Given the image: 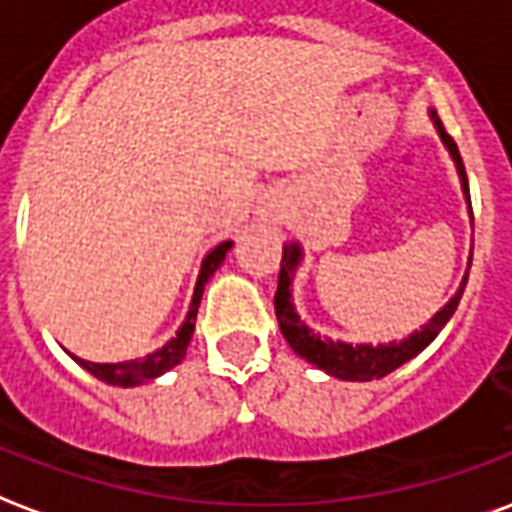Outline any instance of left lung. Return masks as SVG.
Wrapping results in <instances>:
<instances>
[{
    "mask_svg": "<svg viewBox=\"0 0 512 512\" xmlns=\"http://www.w3.org/2000/svg\"><path fill=\"white\" fill-rule=\"evenodd\" d=\"M431 119H434L436 130L439 136L445 141L447 152L453 155L455 169H458V177H461V188H464V196L469 201V182H466V171H464V160H461V152L455 147V141L447 136V130L442 128V122L436 119V114L431 111ZM469 212H472V204H469ZM302 259V251L297 242L286 245L283 248V259H281V272H278V292H275V316H278V324H281L283 338L289 341L294 352L300 354L302 360H308L316 368H322L335 379H346V382H371V379H382L395 368H401L406 360H412L417 354L423 352L428 343L434 341L439 330L450 322V316L458 308V300L464 294L466 278L461 281V289L450 297L442 311H436L434 319H428L423 330H417L409 338H404L401 343H379V346H371V343H360V346H352V343L343 341H330V338H322L316 335L305 322H300V316L294 313L292 305V275L297 270V264ZM469 264H472V256H469Z\"/></svg>",
    "mask_w": 512,
    "mask_h": 512,
    "instance_id": "obj_1",
    "label": "left lung"
}]
</instances>
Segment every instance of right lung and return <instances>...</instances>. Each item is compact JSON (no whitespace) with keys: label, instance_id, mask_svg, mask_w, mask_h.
I'll return each instance as SVG.
<instances>
[{"label":"right lung","instance_id":"1","mask_svg":"<svg viewBox=\"0 0 512 512\" xmlns=\"http://www.w3.org/2000/svg\"><path fill=\"white\" fill-rule=\"evenodd\" d=\"M231 248V242H220L218 248H212L207 253V259L201 261L199 281H196V289H193V300H190V311L185 316V322L177 330V335L171 338L163 349L147 354L141 360H128V363H89V360H81L76 357V363L81 368H87L89 374L98 376L100 382L117 384V387H136V384L152 382L155 376L166 374L169 368L182 363V357L188 352V343L193 338V327H196V313H199L201 294H204V286L212 278V272L218 270L220 261L226 259V251Z\"/></svg>","mask_w":512,"mask_h":512}]
</instances>
